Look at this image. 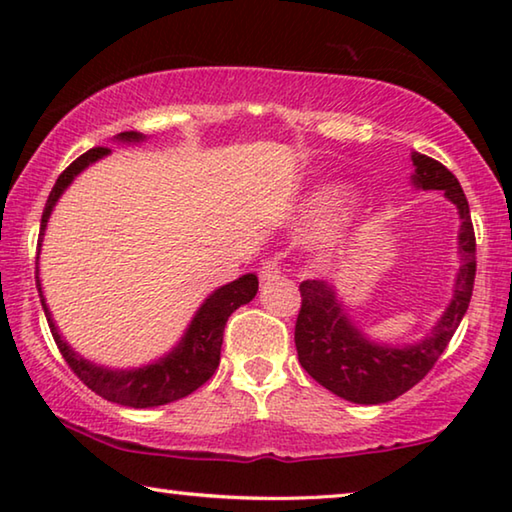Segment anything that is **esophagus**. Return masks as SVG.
Wrapping results in <instances>:
<instances>
[{
    "label": "esophagus",
    "mask_w": 512,
    "mask_h": 512,
    "mask_svg": "<svg viewBox=\"0 0 512 512\" xmlns=\"http://www.w3.org/2000/svg\"><path fill=\"white\" fill-rule=\"evenodd\" d=\"M280 277V266H277V262H264L262 268H259V280L262 282H273Z\"/></svg>",
    "instance_id": "34e87169"
}]
</instances>
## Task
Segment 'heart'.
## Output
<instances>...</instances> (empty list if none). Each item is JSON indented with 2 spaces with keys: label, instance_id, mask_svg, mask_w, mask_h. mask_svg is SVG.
Masks as SVG:
<instances>
[{
  "label": "heart",
  "instance_id": "obj_1",
  "mask_svg": "<svg viewBox=\"0 0 512 512\" xmlns=\"http://www.w3.org/2000/svg\"><path fill=\"white\" fill-rule=\"evenodd\" d=\"M336 196H339V189H334V187L320 189V192L314 196V201H311V205H314V212H327L329 207L336 203Z\"/></svg>",
  "mask_w": 512,
  "mask_h": 512
}]
</instances>
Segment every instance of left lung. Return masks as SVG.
Segmentation results:
<instances>
[{
	"mask_svg": "<svg viewBox=\"0 0 512 512\" xmlns=\"http://www.w3.org/2000/svg\"><path fill=\"white\" fill-rule=\"evenodd\" d=\"M418 189H440L458 207V268L454 298L427 339L415 345L372 343L345 314L332 284L305 280L300 284V314L296 320V350L300 366L327 391L354 404H384L409 391L433 368L470 307L476 275V239L470 205L463 187L445 164L418 151L411 155Z\"/></svg>",
	"mask_w": 512,
	"mask_h": 512,
	"instance_id": "8db88e82",
	"label": "left lung"
}]
</instances>
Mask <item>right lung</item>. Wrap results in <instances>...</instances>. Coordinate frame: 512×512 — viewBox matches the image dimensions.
I'll list each match as a JSON object with an SVG mask.
<instances>
[{"label":"right lung","instance_id":"add662e5","mask_svg":"<svg viewBox=\"0 0 512 512\" xmlns=\"http://www.w3.org/2000/svg\"><path fill=\"white\" fill-rule=\"evenodd\" d=\"M119 142H142L144 135L135 131H126L117 135ZM110 149L106 146H97L83 153L81 158H76L69 167L60 173L54 189L47 198L45 212H42L40 221V237H38V255L42 246V237H45L47 221L51 216V210L58 203L60 194L72 185V180L79 173L90 167L92 162L101 160L103 155H108ZM36 284L40 293L42 309H45L47 323L51 329V336L58 345L60 354L67 361V366L74 370V375L79 377L85 386L92 388L94 393L101 395L103 400L115 402L121 406H133V409H149V406L169 404L176 400H183L189 393H194L196 388H201L207 379L214 375V370L219 368L221 359V343H223V329L228 323L230 314L241 305H246L255 298L257 293V275L248 273L241 275L239 280L225 284V287L216 289L210 298H207L201 309L196 311L192 323H189L187 332L180 343L173 348L167 357L158 359L155 363L133 370H110L97 366L88 359H83L81 354H76L69 345L63 341L54 318L49 314V307L42 296L40 277H38V257H36Z\"/></svg>","mask_w":512,"mask_h":512}]
</instances>
